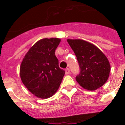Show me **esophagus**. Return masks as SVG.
<instances>
[{
    "mask_svg": "<svg viewBox=\"0 0 125 125\" xmlns=\"http://www.w3.org/2000/svg\"><path fill=\"white\" fill-rule=\"evenodd\" d=\"M65 74H69L70 73V69L69 68H67L65 70Z\"/></svg>",
    "mask_w": 125,
    "mask_h": 125,
    "instance_id": "esophagus-1",
    "label": "esophagus"
}]
</instances>
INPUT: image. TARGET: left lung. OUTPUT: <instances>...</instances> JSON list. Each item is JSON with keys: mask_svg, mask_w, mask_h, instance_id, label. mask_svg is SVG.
Segmentation results:
<instances>
[{"mask_svg": "<svg viewBox=\"0 0 125 125\" xmlns=\"http://www.w3.org/2000/svg\"><path fill=\"white\" fill-rule=\"evenodd\" d=\"M80 67L76 80L83 88L93 91L108 80L110 65L104 54L93 44L82 40H67Z\"/></svg>", "mask_w": 125, "mask_h": 125, "instance_id": "obj_1", "label": "left lung"}]
</instances>
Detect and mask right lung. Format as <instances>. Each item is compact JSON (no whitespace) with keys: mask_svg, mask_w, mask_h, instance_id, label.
<instances>
[{"mask_svg":"<svg viewBox=\"0 0 125 125\" xmlns=\"http://www.w3.org/2000/svg\"><path fill=\"white\" fill-rule=\"evenodd\" d=\"M58 38L43 39L30 49L22 60L20 76L29 91L39 98L52 96L60 87L65 71L58 65L55 51Z\"/></svg>","mask_w":125,"mask_h":125,"instance_id":"obj_1","label":"right lung"}]
</instances>
